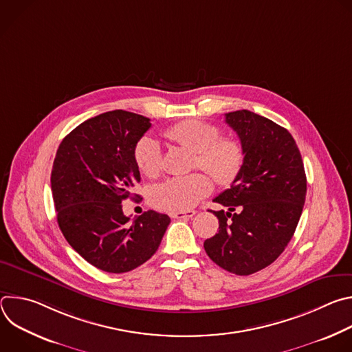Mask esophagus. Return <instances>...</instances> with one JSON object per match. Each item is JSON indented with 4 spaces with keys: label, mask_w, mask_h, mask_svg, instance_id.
Segmentation results:
<instances>
[{
    "label": "esophagus",
    "mask_w": 352,
    "mask_h": 352,
    "mask_svg": "<svg viewBox=\"0 0 352 352\" xmlns=\"http://www.w3.org/2000/svg\"><path fill=\"white\" fill-rule=\"evenodd\" d=\"M195 210H189V212H175V213H171V217L173 219H179V220H182V219H190V217H193L195 216Z\"/></svg>",
    "instance_id": "34e87169"
}]
</instances>
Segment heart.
I'll list each match as a JSON object with an SVG mask.
<instances>
[{
    "instance_id": "1",
    "label": "heart",
    "mask_w": 352,
    "mask_h": 352,
    "mask_svg": "<svg viewBox=\"0 0 352 352\" xmlns=\"http://www.w3.org/2000/svg\"><path fill=\"white\" fill-rule=\"evenodd\" d=\"M214 125L188 120L167 128L163 138L195 153L193 166L204 170L216 184L230 185L243 164V150L232 138H219ZM133 162L138 170L153 178L162 168V153L157 142L144 136L133 147ZM212 190V182L204 174L173 177L156 185L150 192L155 206L167 212H188Z\"/></svg>"
}]
</instances>
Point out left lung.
Returning a JSON list of instances; mask_svg holds the SVG:
<instances>
[{
	"label": "left lung",
	"instance_id": "left-lung-1",
	"mask_svg": "<svg viewBox=\"0 0 352 352\" xmlns=\"http://www.w3.org/2000/svg\"><path fill=\"white\" fill-rule=\"evenodd\" d=\"M243 150V164L231 186L214 202L219 232L204 246L224 270L254 274L272 265L291 241L302 213L307 175L291 133L248 110L226 114Z\"/></svg>",
	"mask_w": 352,
	"mask_h": 352
}]
</instances>
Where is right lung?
Here are the masks:
<instances>
[{
	"instance_id": "right-lung-1",
	"label": "right lung",
	"mask_w": 352,
	"mask_h": 352,
	"mask_svg": "<svg viewBox=\"0 0 352 352\" xmlns=\"http://www.w3.org/2000/svg\"><path fill=\"white\" fill-rule=\"evenodd\" d=\"M152 126L124 110L86 120L61 142L52 171L58 226L76 252L107 273H126L152 258L170 224L153 210L132 223L122 212L140 182L133 147Z\"/></svg>"
}]
</instances>
